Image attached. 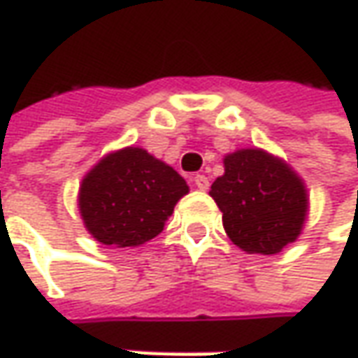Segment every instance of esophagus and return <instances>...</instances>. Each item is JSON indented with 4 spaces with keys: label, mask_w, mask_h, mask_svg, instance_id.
I'll list each match as a JSON object with an SVG mask.
<instances>
[{
    "label": "esophagus",
    "mask_w": 358,
    "mask_h": 358,
    "mask_svg": "<svg viewBox=\"0 0 358 358\" xmlns=\"http://www.w3.org/2000/svg\"><path fill=\"white\" fill-rule=\"evenodd\" d=\"M194 184H196L198 190H208V188H210V180L206 178L203 174H196V176H194Z\"/></svg>",
    "instance_id": "34e87169"
}]
</instances>
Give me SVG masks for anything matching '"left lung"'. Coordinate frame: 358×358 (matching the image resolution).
<instances>
[{
    "instance_id": "1",
    "label": "left lung",
    "mask_w": 358,
    "mask_h": 358,
    "mask_svg": "<svg viewBox=\"0 0 358 358\" xmlns=\"http://www.w3.org/2000/svg\"><path fill=\"white\" fill-rule=\"evenodd\" d=\"M224 166L210 196L224 214L229 240L243 252L264 255L297 240L307 216V192L295 172L252 148L228 155Z\"/></svg>"
}]
</instances>
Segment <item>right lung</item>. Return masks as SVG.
<instances>
[{
  "label": "right lung",
  "mask_w": 358,
  "mask_h": 358,
  "mask_svg": "<svg viewBox=\"0 0 358 358\" xmlns=\"http://www.w3.org/2000/svg\"><path fill=\"white\" fill-rule=\"evenodd\" d=\"M188 184L174 168L142 148L103 158L80 184L79 208L93 238L115 248H134L156 238Z\"/></svg>",
  "instance_id": "1"
}]
</instances>
